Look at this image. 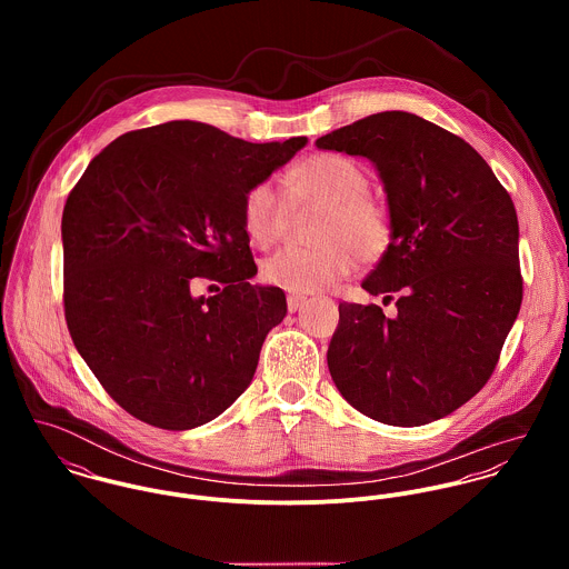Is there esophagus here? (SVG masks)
Returning <instances> with one entry per match:
<instances>
[{
    "label": "esophagus",
    "mask_w": 569,
    "mask_h": 569,
    "mask_svg": "<svg viewBox=\"0 0 569 569\" xmlns=\"http://www.w3.org/2000/svg\"><path fill=\"white\" fill-rule=\"evenodd\" d=\"M305 302H307L305 296H296V293L287 296V309H289V313H296Z\"/></svg>",
    "instance_id": "34e87169"
}]
</instances>
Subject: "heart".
Here are the masks:
<instances>
[{"label":"heart","instance_id":"b5f03b06","mask_svg":"<svg viewBox=\"0 0 569 569\" xmlns=\"http://www.w3.org/2000/svg\"><path fill=\"white\" fill-rule=\"evenodd\" d=\"M293 203H318V247H282L260 264L267 284L291 293H313L348 276L359 256L379 258L392 239L388 208L368 194L366 170L343 156L320 153L300 163L284 183ZM289 221V201L273 181L253 183L243 199V223L251 243L269 247Z\"/></svg>","mask_w":569,"mask_h":569}]
</instances>
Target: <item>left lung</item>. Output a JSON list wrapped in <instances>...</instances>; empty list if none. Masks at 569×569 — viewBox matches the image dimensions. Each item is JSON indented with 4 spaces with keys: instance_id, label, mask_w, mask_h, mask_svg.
<instances>
[{
    "instance_id": "1",
    "label": "left lung",
    "mask_w": 569,
    "mask_h": 569,
    "mask_svg": "<svg viewBox=\"0 0 569 569\" xmlns=\"http://www.w3.org/2000/svg\"><path fill=\"white\" fill-rule=\"evenodd\" d=\"M316 144L377 168L392 239L361 287L383 300L399 293L395 318L339 305L330 377L379 422L445 418L485 388L521 307L512 199L471 144L407 111L368 116Z\"/></svg>"
}]
</instances>
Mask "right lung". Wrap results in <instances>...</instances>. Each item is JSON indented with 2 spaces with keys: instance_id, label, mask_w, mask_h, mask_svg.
Wrapping results in <instances>:
<instances>
[{
  "instance_id": "add662e5",
  "label": "right lung",
  "mask_w": 569,
  "mask_h": 569,
  "mask_svg": "<svg viewBox=\"0 0 569 569\" xmlns=\"http://www.w3.org/2000/svg\"><path fill=\"white\" fill-rule=\"evenodd\" d=\"M305 144H251L172 120L120 136L82 172L61 221L66 320L89 370L131 416L192 429L251 383L287 298L249 282L258 269L243 199ZM199 279L222 289L194 299Z\"/></svg>"
}]
</instances>
